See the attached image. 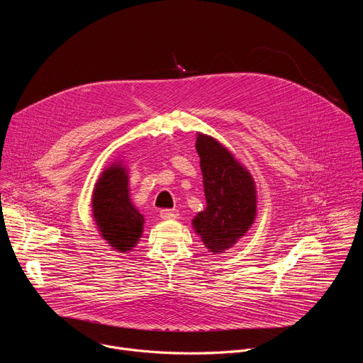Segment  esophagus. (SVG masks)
Here are the masks:
<instances>
[{"mask_svg": "<svg viewBox=\"0 0 363 363\" xmlns=\"http://www.w3.org/2000/svg\"><path fill=\"white\" fill-rule=\"evenodd\" d=\"M178 211L177 210H162L161 211V218L162 220H177L178 218Z\"/></svg>", "mask_w": 363, "mask_h": 363, "instance_id": "esophagus-1", "label": "esophagus"}]
</instances>
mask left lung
<instances>
[{"instance_id": "1", "label": "left lung", "mask_w": 363, "mask_h": 363, "mask_svg": "<svg viewBox=\"0 0 363 363\" xmlns=\"http://www.w3.org/2000/svg\"><path fill=\"white\" fill-rule=\"evenodd\" d=\"M206 206L192 220L194 231L213 254L242 238L257 217V188L250 171L216 138L196 132Z\"/></svg>"}]
</instances>
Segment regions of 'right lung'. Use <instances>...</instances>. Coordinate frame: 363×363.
I'll use <instances>...</instances> for the list:
<instances>
[{"label":"right lung","instance_id":"right-lung-1","mask_svg":"<svg viewBox=\"0 0 363 363\" xmlns=\"http://www.w3.org/2000/svg\"><path fill=\"white\" fill-rule=\"evenodd\" d=\"M91 216L100 237L128 254L142 238L145 217L130 201L129 169L122 160L105 168L91 194Z\"/></svg>","mask_w":363,"mask_h":363}]
</instances>
